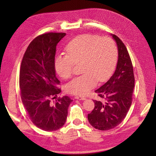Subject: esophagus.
<instances>
[{
  "label": "esophagus",
  "mask_w": 156,
  "mask_h": 156,
  "mask_svg": "<svg viewBox=\"0 0 156 156\" xmlns=\"http://www.w3.org/2000/svg\"><path fill=\"white\" fill-rule=\"evenodd\" d=\"M75 98L78 99V100H82V101H84L86 99V98H84V97H81V96H76Z\"/></svg>",
  "instance_id": "obj_1"
}]
</instances>
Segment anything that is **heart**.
<instances>
[{
    "mask_svg": "<svg viewBox=\"0 0 156 156\" xmlns=\"http://www.w3.org/2000/svg\"><path fill=\"white\" fill-rule=\"evenodd\" d=\"M67 55H58L54 68L63 79L72 76L74 64H81L83 74L67 84L68 93L84 96L95 87L97 80L102 82L111 75L117 62V51L110 37L84 34L73 39L66 46Z\"/></svg>",
    "mask_w": 156,
    "mask_h": 156,
    "instance_id": "1",
    "label": "heart"
}]
</instances>
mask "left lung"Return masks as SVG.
<instances>
[{
  "mask_svg": "<svg viewBox=\"0 0 156 156\" xmlns=\"http://www.w3.org/2000/svg\"><path fill=\"white\" fill-rule=\"evenodd\" d=\"M118 49V61L114 74L95 92L105 101H96L94 108L88 115L90 124L98 130L115 128L125 118L131 105L135 86L133 68L127 49L117 35L111 34Z\"/></svg>",
  "mask_w": 156,
  "mask_h": 156,
  "instance_id": "1",
  "label": "left lung"
}]
</instances>
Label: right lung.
Returning <instances> with one entry per match:
<instances>
[{"label":"right lung","mask_w":156,"mask_h":156,"mask_svg":"<svg viewBox=\"0 0 156 156\" xmlns=\"http://www.w3.org/2000/svg\"><path fill=\"white\" fill-rule=\"evenodd\" d=\"M64 33H48L35 38L23 56L19 87L23 106L36 127L46 131H56L65 124L72 100L67 96L51 101L61 90L55 76L56 46Z\"/></svg>","instance_id":"add662e5"}]
</instances>
